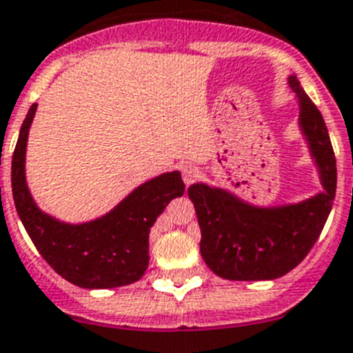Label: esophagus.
<instances>
[{
	"label": "esophagus",
	"mask_w": 353,
	"mask_h": 353,
	"mask_svg": "<svg viewBox=\"0 0 353 353\" xmlns=\"http://www.w3.org/2000/svg\"><path fill=\"white\" fill-rule=\"evenodd\" d=\"M199 177H201V170H199V167H195V165H186V167L183 168V181H185L186 186L195 183Z\"/></svg>",
	"instance_id": "34e87169"
}]
</instances>
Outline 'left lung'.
I'll use <instances>...</instances> for the list:
<instances>
[{
  "mask_svg": "<svg viewBox=\"0 0 353 353\" xmlns=\"http://www.w3.org/2000/svg\"><path fill=\"white\" fill-rule=\"evenodd\" d=\"M299 103V128L316 165L321 192L275 206H257L220 186L188 188L201 228L202 259L229 281H272L295 268L316 243L336 197V156L316 104L295 74L288 78Z\"/></svg>",
  "mask_w": 353,
  "mask_h": 353,
  "instance_id": "left-lung-1",
  "label": "left lung"
}]
</instances>
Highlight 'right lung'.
Wrapping results in <instances>:
<instances>
[{
    "mask_svg": "<svg viewBox=\"0 0 353 353\" xmlns=\"http://www.w3.org/2000/svg\"><path fill=\"white\" fill-rule=\"evenodd\" d=\"M37 112L32 104L12 156V195L17 214L48 265L87 290L128 286L149 266V232L172 199L185 194L179 170L159 174L88 222L69 223L42 211L26 183V145Z\"/></svg>",
    "mask_w": 353,
    "mask_h": 353,
    "instance_id": "1",
    "label": "right lung"
}]
</instances>
